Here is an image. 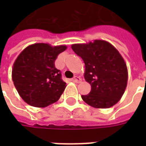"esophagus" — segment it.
I'll return each mask as SVG.
<instances>
[{"instance_id": "1", "label": "esophagus", "mask_w": 146, "mask_h": 146, "mask_svg": "<svg viewBox=\"0 0 146 146\" xmlns=\"http://www.w3.org/2000/svg\"><path fill=\"white\" fill-rule=\"evenodd\" d=\"M72 80H73L74 83H80L81 82V78H80V76H75L73 79H72Z\"/></svg>"}]
</instances>
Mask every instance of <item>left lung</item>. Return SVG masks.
I'll return each mask as SVG.
<instances>
[{"label": "left lung", "mask_w": 146, "mask_h": 146, "mask_svg": "<svg viewBox=\"0 0 146 146\" xmlns=\"http://www.w3.org/2000/svg\"><path fill=\"white\" fill-rule=\"evenodd\" d=\"M71 48L84 61V79L92 88L89 94L81 95L84 102L96 109L116 105L125 92L128 79L127 65L118 50L103 40L73 44Z\"/></svg>", "instance_id": "1"}]
</instances>
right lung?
Segmentation results:
<instances>
[{
	"label": "right lung",
	"instance_id": "right-lung-1",
	"mask_svg": "<svg viewBox=\"0 0 146 146\" xmlns=\"http://www.w3.org/2000/svg\"><path fill=\"white\" fill-rule=\"evenodd\" d=\"M66 45L46 43L29 45L14 62L11 77L19 95L32 106L44 108L56 102L66 87L60 70L54 66L58 55Z\"/></svg>",
	"mask_w": 146,
	"mask_h": 146
}]
</instances>
